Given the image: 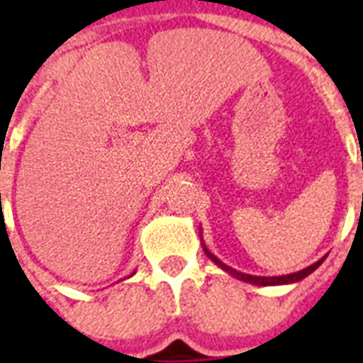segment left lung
Returning a JSON list of instances; mask_svg holds the SVG:
<instances>
[{
    "mask_svg": "<svg viewBox=\"0 0 363 363\" xmlns=\"http://www.w3.org/2000/svg\"><path fill=\"white\" fill-rule=\"evenodd\" d=\"M201 245H203V242H201ZM203 250H205V254H207V256H209V258L213 259V262H215L216 265H218V267H220V269H224V271H226V273H230V275H232V277L239 279V281L250 282V284H258V286H277V284H290V282L301 281V279H305V277H307V275H311V273H313V271H315L316 267H318V265L322 264V262H324V258H326V256H324V258H320V259H318V262H315V264H313V265H309V267H305V269L298 271V273H290V275L256 277V275H247V273H241V271L233 269V267H230V265L222 264L220 259L216 258L215 254L209 252V248L205 247V245H203Z\"/></svg>",
    "mask_w": 363,
    "mask_h": 363,
    "instance_id": "obj_1",
    "label": "left lung"
}]
</instances>
